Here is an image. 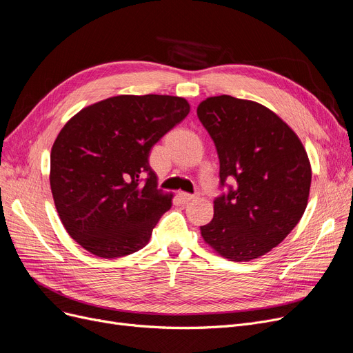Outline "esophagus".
<instances>
[{
	"instance_id": "1",
	"label": "esophagus",
	"mask_w": 353,
	"mask_h": 353,
	"mask_svg": "<svg viewBox=\"0 0 353 353\" xmlns=\"http://www.w3.org/2000/svg\"><path fill=\"white\" fill-rule=\"evenodd\" d=\"M179 197H180L181 202H190V201H193V199H194L196 196H194V194H190V193H186V192H180V193H179Z\"/></svg>"
}]
</instances>
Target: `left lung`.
<instances>
[{"mask_svg":"<svg viewBox=\"0 0 353 353\" xmlns=\"http://www.w3.org/2000/svg\"><path fill=\"white\" fill-rule=\"evenodd\" d=\"M197 117L219 157L213 219L201 226L208 245L231 261L265 255L294 229L307 206L312 167L301 141L264 105L229 95L199 103ZM234 178L236 185H225Z\"/></svg>","mask_w":353,"mask_h":353,"instance_id":"8db88e82","label":"left lung"}]
</instances>
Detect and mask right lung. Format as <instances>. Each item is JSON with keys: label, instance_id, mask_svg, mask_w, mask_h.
Listing matches in <instances>:
<instances>
[{"label": "right lung", "instance_id": "add662e5", "mask_svg": "<svg viewBox=\"0 0 353 353\" xmlns=\"http://www.w3.org/2000/svg\"><path fill=\"white\" fill-rule=\"evenodd\" d=\"M189 111L179 97L119 95L66 122L50 152V188L60 221L82 248L119 258L148 243L173 197L157 189L150 151Z\"/></svg>", "mask_w": 353, "mask_h": 353}]
</instances>
